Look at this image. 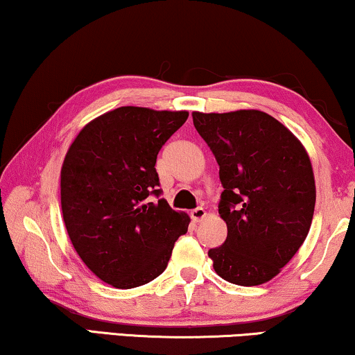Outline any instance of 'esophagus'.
Returning a JSON list of instances; mask_svg holds the SVG:
<instances>
[{"label": "esophagus", "instance_id": "1", "mask_svg": "<svg viewBox=\"0 0 355 355\" xmlns=\"http://www.w3.org/2000/svg\"><path fill=\"white\" fill-rule=\"evenodd\" d=\"M189 216H191V218L194 222H201L204 217H206V211H204L202 207H198V209H194V211H191V214H189Z\"/></svg>", "mask_w": 355, "mask_h": 355}]
</instances>
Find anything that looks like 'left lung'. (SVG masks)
<instances>
[{"instance_id": "obj_1", "label": "left lung", "mask_w": 355, "mask_h": 355, "mask_svg": "<svg viewBox=\"0 0 355 355\" xmlns=\"http://www.w3.org/2000/svg\"><path fill=\"white\" fill-rule=\"evenodd\" d=\"M216 156L227 239L209 251L218 277L239 286L270 282L302 246L315 207V178L302 143L257 109L193 112Z\"/></svg>"}]
</instances>
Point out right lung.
Returning a JSON list of instances; mask_svg holds the SVG:
<instances>
[{
  "instance_id": "obj_1",
  "label": "right lung",
  "mask_w": 355,
  "mask_h": 355,
  "mask_svg": "<svg viewBox=\"0 0 355 355\" xmlns=\"http://www.w3.org/2000/svg\"><path fill=\"white\" fill-rule=\"evenodd\" d=\"M187 111L122 106L88 122L61 168V207L85 266L114 288L141 286L166 270L189 217L159 196L156 159Z\"/></svg>"
}]
</instances>
